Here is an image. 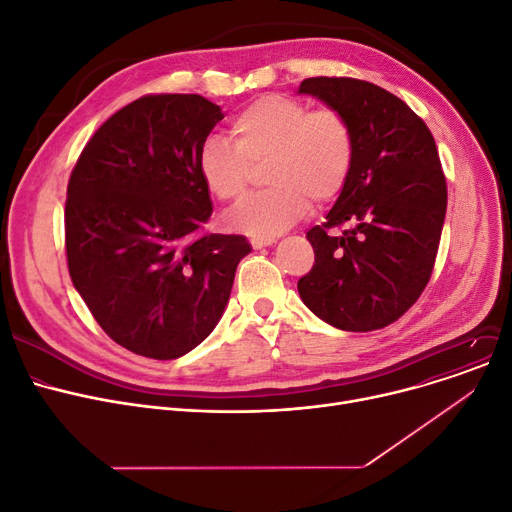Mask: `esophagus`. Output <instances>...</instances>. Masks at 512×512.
I'll use <instances>...</instances> for the list:
<instances>
[{"label": "esophagus", "instance_id": "esophagus-1", "mask_svg": "<svg viewBox=\"0 0 512 512\" xmlns=\"http://www.w3.org/2000/svg\"><path fill=\"white\" fill-rule=\"evenodd\" d=\"M277 242L275 237H252L250 244L254 250H260V248H266V246H273Z\"/></svg>", "mask_w": 512, "mask_h": 512}]
</instances>
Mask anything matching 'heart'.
Segmentation results:
<instances>
[{"mask_svg": "<svg viewBox=\"0 0 512 512\" xmlns=\"http://www.w3.org/2000/svg\"><path fill=\"white\" fill-rule=\"evenodd\" d=\"M233 140L210 134L198 150V173L219 200L248 190L252 167L264 163L270 186L227 215V225L254 237L285 231L306 215L310 202L324 206L345 188L355 161V134L343 111L285 95H264L231 119Z\"/></svg>", "mask_w": 512, "mask_h": 512, "instance_id": "b5f03b06", "label": "heart"}]
</instances>
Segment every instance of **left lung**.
Masks as SVG:
<instances>
[{
	"label": "left lung",
	"instance_id": "8db88e82",
	"mask_svg": "<svg viewBox=\"0 0 512 512\" xmlns=\"http://www.w3.org/2000/svg\"><path fill=\"white\" fill-rule=\"evenodd\" d=\"M299 93L345 113L351 175L326 221L306 237L314 266L302 302L330 326L368 333L399 320L426 289L446 215V179L432 132L409 105L357 78H306Z\"/></svg>",
	"mask_w": 512,
	"mask_h": 512
}]
</instances>
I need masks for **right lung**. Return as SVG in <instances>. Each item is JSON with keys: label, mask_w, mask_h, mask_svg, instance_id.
<instances>
[{"label": "right lung", "mask_w": 512, "mask_h": 512, "mask_svg": "<svg viewBox=\"0 0 512 512\" xmlns=\"http://www.w3.org/2000/svg\"><path fill=\"white\" fill-rule=\"evenodd\" d=\"M223 119L200 95H144L113 113L80 153L66 200L72 283L128 351L175 359L221 320L244 235L202 233L213 213L198 173Z\"/></svg>", "instance_id": "add662e5"}]
</instances>
